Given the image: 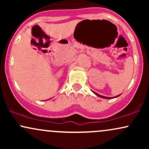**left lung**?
Here are the masks:
<instances>
[{
  "mask_svg": "<svg viewBox=\"0 0 149 149\" xmlns=\"http://www.w3.org/2000/svg\"><path fill=\"white\" fill-rule=\"evenodd\" d=\"M94 93H95V94H96V95H97V96H99V97H102V98H104V99H113V98H116V97H117L120 96V95H118V96H116V97H104V96H102V95H99V94H97V93H95V92H94Z\"/></svg>",
  "mask_w": 149,
  "mask_h": 149,
  "instance_id": "8db88e82",
  "label": "left lung"
}]
</instances>
